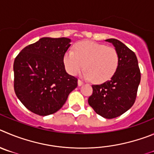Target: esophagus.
Masks as SVG:
<instances>
[{
	"label": "esophagus",
	"instance_id": "1",
	"mask_svg": "<svg viewBox=\"0 0 154 154\" xmlns=\"http://www.w3.org/2000/svg\"><path fill=\"white\" fill-rule=\"evenodd\" d=\"M77 84H78L79 87H80V86H82L83 84H84V83H83L80 80H78V81H77Z\"/></svg>",
	"mask_w": 154,
	"mask_h": 154
}]
</instances>
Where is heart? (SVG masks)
Returning <instances> with one entry per match:
<instances>
[{"label": "heart", "mask_w": 154, "mask_h": 154, "mask_svg": "<svg viewBox=\"0 0 154 154\" xmlns=\"http://www.w3.org/2000/svg\"><path fill=\"white\" fill-rule=\"evenodd\" d=\"M64 67L70 75H76L84 67V77L96 84H102L115 74L119 65V55L114 48L92 41L76 44L74 51L63 54Z\"/></svg>", "instance_id": "obj_1"}]
</instances>
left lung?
Instances as JSON below:
<instances>
[{
	"label": "left lung",
	"mask_w": 154,
	"mask_h": 154,
	"mask_svg": "<svg viewBox=\"0 0 154 154\" xmlns=\"http://www.w3.org/2000/svg\"><path fill=\"white\" fill-rule=\"evenodd\" d=\"M111 43L119 55V65L114 75L100 85H93V94L88 103L97 114L106 119L119 117L135 102L140 71L137 56L125 44L114 38Z\"/></svg>",
	"instance_id": "left-lung-1"
}]
</instances>
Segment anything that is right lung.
<instances>
[{
	"instance_id": "1",
	"label": "right lung",
	"mask_w": 154,
	"mask_h": 154,
	"mask_svg": "<svg viewBox=\"0 0 154 154\" xmlns=\"http://www.w3.org/2000/svg\"><path fill=\"white\" fill-rule=\"evenodd\" d=\"M70 42L67 37H42L15 58V94L33 113L41 116L56 113L77 87V79L67 74L63 63Z\"/></svg>"
}]
</instances>
